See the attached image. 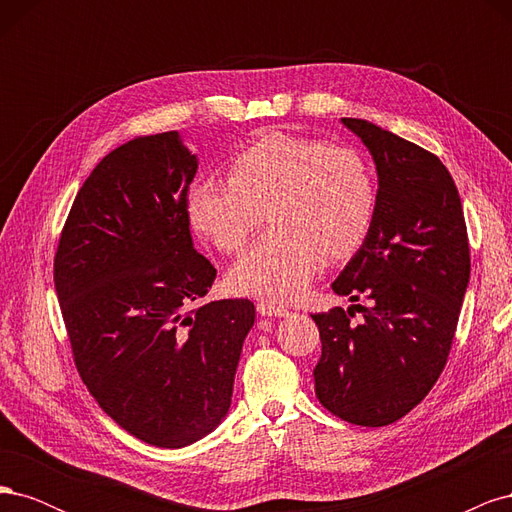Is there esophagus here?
Listing matches in <instances>:
<instances>
[{"label":"esophagus","instance_id":"34e87169","mask_svg":"<svg viewBox=\"0 0 512 512\" xmlns=\"http://www.w3.org/2000/svg\"><path fill=\"white\" fill-rule=\"evenodd\" d=\"M256 309H258L260 316H271V318L288 316V309L284 305H275V303H269V301H260L256 305Z\"/></svg>","mask_w":512,"mask_h":512}]
</instances>
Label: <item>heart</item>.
Returning <instances> with one entry per match:
<instances>
[{
	"instance_id": "obj_1",
	"label": "heart",
	"mask_w": 512,
	"mask_h": 512,
	"mask_svg": "<svg viewBox=\"0 0 512 512\" xmlns=\"http://www.w3.org/2000/svg\"><path fill=\"white\" fill-rule=\"evenodd\" d=\"M374 170L356 149L290 134H267L245 147L228 181L203 179L188 194V218L200 237L237 254L265 220L271 224L230 269V286L286 301L312 282L320 262L348 260L374 224Z\"/></svg>"
}]
</instances>
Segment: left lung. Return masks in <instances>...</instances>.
Segmentation results:
<instances>
[{
  "label": "left lung",
  "instance_id": "8db88e82",
  "mask_svg": "<svg viewBox=\"0 0 512 512\" xmlns=\"http://www.w3.org/2000/svg\"><path fill=\"white\" fill-rule=\"evenodd\" d=\"M378 170L374 224L333 282L352 303L314 314L322 354L316 397L342 421L384 427L421 404L448 361L470 243L457 185L431 151L365 119L344 117ZM354 311L363 321L354 323Z\"/></svg>",
  "mask_w": 512,
  "mask_h": 512
}]
</instances>
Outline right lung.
<instances>
[{
	"label": "right lung",
	"instance_id": "obj_1",
	"mask_svg": "<svg viewBox=\"0 0 512 512\" xmlns=\"http://www.w3.org/2000/svg\"><path fill=\"white\" fill-rule=\"evenodd\" d=\"M196 168L179 132L113 149L76 194L53 262L81 380L119 427L160 448L222 423L256 316L250 299L200 303L218 271L190 235Z\"/></svg>",
	"mask_w": 512,
	"mask_h": 512
}]
</instances>
